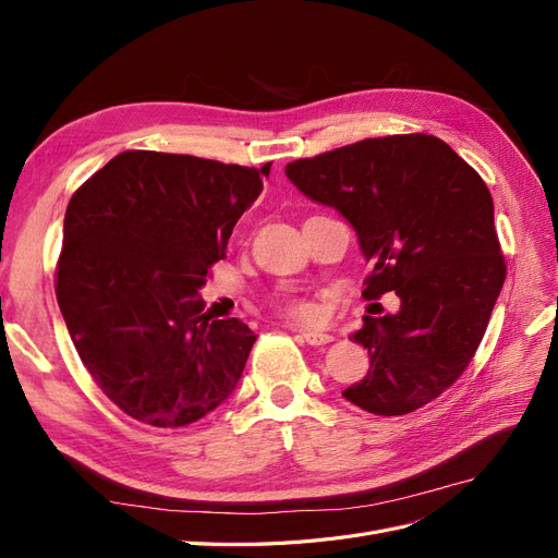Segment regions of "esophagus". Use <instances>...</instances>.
Instances as JSON below:
<instances>
[{
    "label": "esophagus",
    "mask_w": 558,
    "mask_h": 558,
    "mask_svg": "<svg viewBox=\"0 0 558 558\" xmlns=\"http://www.w3.org/2000/svg\"><path fill=\"white\" fill-rule=\"evenodd\" d=\"M300 337H302V340H305L307 344H312V347H326V344H330V342H332V337H330V335H326V332L302 330V332H300Z\"/></svg>",
    "instance_id": "esophagus-1"
}]
</instances>
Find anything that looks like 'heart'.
<instances>
[{
  "instance_id": "b5f03b06",
  "label": "heart",
  "mask_w": 558,
  "mask_h": 558,
  "mask_svg": "<svg viewBox=\"0 0 558 558\" xmlns=\"http://www.w3.org/2000/svg\"><path fill=\"white\" fill-rule=\"evenodd\" d=\"M281 312L289 316V318H293V320H310V318H314L316 316V310H314V305H310L307 300H286L283 305H281Z\"/></svg>"
}]
</instances>
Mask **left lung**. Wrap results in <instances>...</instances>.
Returning a JSON list of instances; mask_svg holds the SVG:
<instances>
[{"mask_svg":"<svg viewBox=\"0 0 558 558\" xmlns=\"http://www.w3.org/2000/svg\"><path fill=\"white\" fill-rule=\"evenodd\" d=\"M286 174L356 230L373 265L363 295L400 298L398 314L363 316L351 335L369 369L342 396L379 416L424 408L470 365L505 281L486 183L449 144L421 132L300 158Z\"/></svg>","mask_w":558,"mask_h":558,"instance_id":"8db88e82","label":"left lung"}]
</instances>
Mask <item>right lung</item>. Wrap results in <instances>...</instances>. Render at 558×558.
Returning a JSON list of instances; mask_svg holds the SVG:
<instances>
[{
    "instance_id": "1",
    "label": "right lung",
    "mask_w": 558,
    "mask_h": 558,
    "mask_svg": "<svg viewBox=\"0 0 558 558\" xmlns=\"http://www.w3.org/2000/svg\"><path fill=\"white\" fill-rule=\"evenodd\" d=\"M265 177L269 162L123 150L70 199L56 265L62 318L93 381L146 426L195 424L242 377L256 332L202 314L197 291Z\"/></svg>"
}]
</instances>
